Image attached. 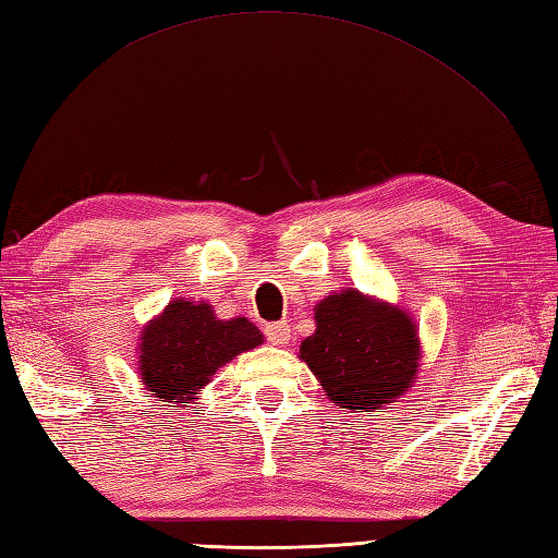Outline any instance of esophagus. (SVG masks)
I'll use <instances>...</instances> for the list:
<instances>
[{"instance_id": "esophagus-1", "label": "esophagus", "mask_w": 558, "mask_h": 558, "mask_svg": "<svg viewBox=\"0 0 558 558\" xmlns=\"http://www.w3.org/2000/svg\"><path fill=\"white\" fill-rule=\"evenodd\" d=\"M264 333L268 338V342H272V345H286V342L290 340V326L286 322H278V324H268L264 328Z\"/></svg>"}]
</instances>
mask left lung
I'll use <instances>...</instances> for the list:
<instances>
[{
	"mask_svg": "<svg viewBox=\"0 0 558 558\" xmlns=\"http://www.w3.org/2000/svg\"><path fill=\"white\" fill-rule=\"evenodd\" d=\"M316 333L300 360L340 408L376 412L396 402L420 369V338L412 318L357 290L328 294L316 304Z\"/></svg>",
	"mask_w": 558,
	"mask_h": 558,
	"instance_id": "8db88e82",
	"label": "left lung"
}]
</instances>
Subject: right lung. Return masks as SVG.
Listing matches in <instances>:
<instances>
[{
    "label": "right lung",
    "mask_w": 558,
    "mask_h": 558,
    "mask_svg": "<svg viewBox=\"0 0 558 558\" xmlns=\"http://www.w3.org/2000/svg\"><path fill=\"white\" fill-rule=\"evenodd\" d=\"M260 342V330L244 316L222 322L206 302L174 300L141 333V381L165 402L194 400L220 366Z\"/></svg>",
    "instance_id": "obj_1"
}]
</instances>
